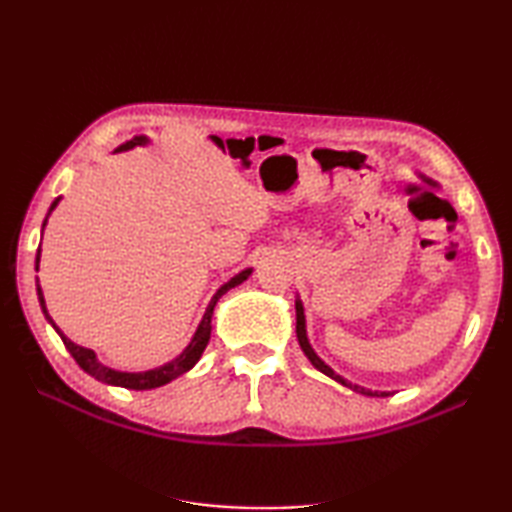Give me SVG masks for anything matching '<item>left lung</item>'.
<instances>
[{
  "mask_svg": "<svg viewBox=\"0 0 512 512\" xmlns=\"http://www.w3.org/2000/svg\"><path fill=\"white\" fill-rule=\"evenodd\" d=\"M424 178V176H422ZM427 180L429 185H433V180H429V178H424ZM296 336H298V343H300V348H302V352H305V357L311 361V366H314L316 370H320L323 372V375H327L329 379H334V381H339L341 386H345V388H350V391H354V393H359V395H366V397H388L391 393L388 391H370V388H363V386H359V384H352V381H348L345 377H341L339 372H334L332 368L327 366V363L318 357V354L314 352V348H311V343H309V339H307V320H305V307H302V300H300V296H296Z\"/></svg>",
  "mask_w": 512,
  "mask_h": 512,
  "instance_id": "left-lung-1",
  "label": "left lung"
}]
</instances>
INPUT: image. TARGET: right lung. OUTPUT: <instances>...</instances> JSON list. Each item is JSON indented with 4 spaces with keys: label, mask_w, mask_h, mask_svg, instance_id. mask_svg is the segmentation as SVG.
<instances>
[{
    "label": "right lung",
    "mask_w": 512,
    "mask_h": 512,
    "mask_svg": "<svg viewBox=\"0 0 512 512\" xmlns=\"http://www.w3.org/2000/svg\"><path fill=\"white\" fill-rule=\"evenodd\" d=\"M149 142H151V140H149V137H146V135H135L133 140H128V142H124L121 146H117L115 153L131 151V149H135V146H146ZM58 203H60V196L56 198L54 203H51L49 212H47V216H45V221H42V232H45V225H47V221H49V216H51V212L56 210ZM38 268H40V248H38V253H36V271H38ZM250 273H253V268H244V271H239L235 277H230V280L225 282L223 287H219V291H216L214 296H212L210 305H207L205 314H203V318H201V323H198L196 332H194V336H192V341L187 343V348H185L183 352H180L178 357H173L171 361L162 363V366H158V368L142 370V372H126V370L110 368V366H106V363H101V361L97 359V352L90 350V348H83V345H76L72 339H67V336L63 334V329H60V327L54 323V318L49 316L47 302H45V296H42V289H40V280H38V277H36V291H38L40 309H42V314H45L47 323L56 329V334L60 336V339H63V343H65V348L69 350V354H72V357L76 359V363H79V366H81L85 372H88V375H92L94 379L103 381V384H108V386L131 388V391H151V388H158V386L169 384V381H173V379L180 377V375H185L187 370H192V368L196 366L198 359L203 357V350L207 348V343H210L212 316H214L216 302H219L221 296H225V293H228L230 289H235V287H239L241 282H246L248 277H250Z\"/></svg>",
    "instance_id": "right-lung-1"
}]
</instances>
